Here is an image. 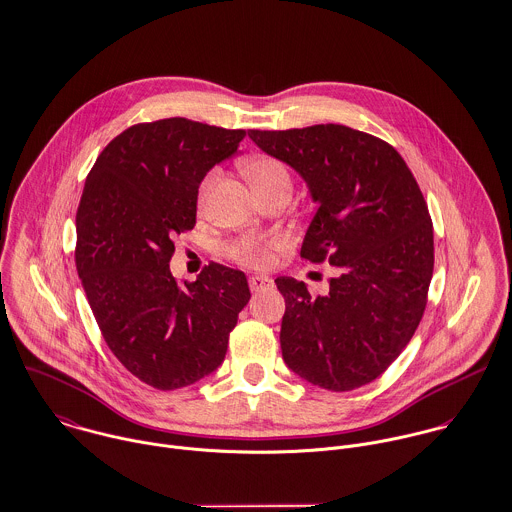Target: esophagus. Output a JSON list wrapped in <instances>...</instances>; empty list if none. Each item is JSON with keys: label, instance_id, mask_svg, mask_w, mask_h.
<instances>
[{"label": "esophagus", "instance_id": "1", "mask_svg": "<svg viewBox=\"0 0 512 512\" xmlns=\"http://www.w3.org/2000/svg\"><path fill=\"white\" fill-rule=\"evenodd\" d=\"M248 284H250V290H252V292H260V290H270V288H274V282H272L270 278H266V276H252V278L248 280Z\"/></svg>", "mask_w": 512, "mask_h": 512}]
</instances>
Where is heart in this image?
<instances>
[{"label":"heart","mask_w":512,"mask_h":512,"mask_svg":"<svg viewBox=\"0 0 512 512\" xmlns=\"http://www.w3.org/2000/svg\"><path fill=\"white\" fill-rule=\"evenodd\" d=\"M244 172H246L248 180L252 182L254 190L258 192V196L282 192V190L292 192V186H294L292 172L276 157H268V155L256 157L246 163ZM214 182H216V171L208 172L204 176V180L200 182V188H198V204L200 206L206 204ZM272 248H274L272 240H264V238H256V236H240L226 246V254L238 264L252 266V268H264L272 260V254H270Z\"/></svg>","instance_id":"b5f03b06"}]
</instances>
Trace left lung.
<instances>
[{
    "instance_id": "1",
    "label": "left lung",
    "mask_w": 512,
    "mask_h": 512,
    "mask_svg": "<svg viewBox=\"0 0 512 512\" xmlns=\"http://www.w3.org/2000/svg\"><path fill=\"white\" fill-rule=\"evenodd\" d=\"M248 137L308 182L318 212L302 256L338 268L324 296L276 280L286 300L284 361L330 391L367 385L399 357L427 306L435 248L423 192L389 143L345 125Z\"/></svg>"
}]
</instances>
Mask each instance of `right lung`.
Listing matches in <instances>:
<instances>
[{
  "label": "right lung",
  "instance_id": "add662e5",
  "mask_svg": "<svg viewBox=\"0 0 512 512\" xmlns=\"http://www.w3.org/2000/svg\"><path fill=\"white\" fill-rule=\"evenodd\" d=\"M244 129L182 117L117 135L87 174L75 264L113 355L147 385L171 391L212 373L250 300L244 272L210 262L196 282L172 278L174 236L196 224L198 184L232 157Z\"/></svg>",
  "mask_w": 512,
  "mask_h": 512
}]
</instances>
